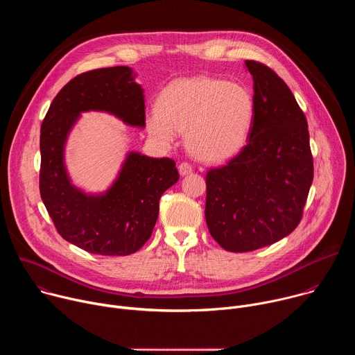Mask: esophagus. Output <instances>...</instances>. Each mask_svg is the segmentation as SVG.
I'll return each mask as SVG.
<instances>
[{
	"mask_svg": "<svg viewBox=\"0 0 355 355\" xmlns=\"http://www.w3.org/2000/svg\"><path fill=\"white\" fill-rule=\"evenodd\" d=\"M178 171H180L181 175H187V174H189L192 171V166L188 162H182L178 166Z\"/></svg>",
	"mask_w": 355,
	"mask_h": 355,
	"instance_id": "esophagus-1",
	"label": "esophagus"
}]
</instances>
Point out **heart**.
<instances>
[{
	"mask_svg": "<svg viewBox=\"0 0 355 355\" xmlns=\"http://www.w3.org/2000/svg\"><path fill=\"white\" fill-rule=\"evenodd\" d=\"M251 92L234 83L211 77L175 80L160 94L157 108L146 118L148 133L173 144L187 130L192 155L204 162H223L243 148L254 119Z\"/></svg>",
	"mask_w": 355,
	"mask_h": 355,
	"instance_id": "obj_1",
	"label": "heart"
}]
</instances>
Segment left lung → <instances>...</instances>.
Returning <instances> with one entry per match:
<instances>
[{"instance_id":"1","label":"left lung","mask_w":355,"mask_h":355,"mask_svg":"<svg viewBox=\"0 0 355 355\" xmlns=\"http://www.w3.org/2000/svg\"><path fill=\"white\" fill-rule=\"evenodd\" d=\"M254 80V119L245 146L207 173L205 219L227 251L245 252L292 233L313 181L305 114L268 66L245 60Z\"/></svg>"}]
</instances>
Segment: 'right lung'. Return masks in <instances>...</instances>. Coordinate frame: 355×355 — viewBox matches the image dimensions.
<instances>
[{"mask_svg": "<svg viewBox=\"0 0 355 355\" xmlns=\"http://www.w3.org/2000/svg\"><path fill=\"white\" fill-rule=\"evenodd\" d=\"M144 95L125 66L96 69L70 80L55 96L40 126L39 191L58 233L99 256H129L151 236L159 202L180 175L173 159L130 153L104 195L74 188L63 164L66 137L84 111H107L144 126Z\"/></svg>", "mask_w": 355, "mask_h": 355, "instance_id": "right-lung-1", "label": "right lung"}]
</instances>
